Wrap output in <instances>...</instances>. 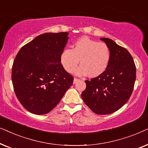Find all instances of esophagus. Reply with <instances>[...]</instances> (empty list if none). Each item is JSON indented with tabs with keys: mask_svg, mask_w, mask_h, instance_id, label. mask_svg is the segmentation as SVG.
Listing matches in <instances>:
<instances>
[{
	"mask_svg": "<svg viewBox=\"0 0 148 148\" xmlns=\"http://www.w3.org/2000/svg\"><path fill=\"white\" fill-rule=\"evenodd\" d=\"M80 79H78V78H74V80H73V84H76L77 82H79V81Z\"/></svg>",
	"mask_w": 148,
	"mask_h": 148,
	"instance_id": "1",
	"label": "esophagus"
}]
</instances>
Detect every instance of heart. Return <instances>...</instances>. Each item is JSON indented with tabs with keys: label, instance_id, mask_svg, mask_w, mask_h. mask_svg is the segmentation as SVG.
Returning a JSON list of instances; mask_svg holds the SVG:
<instances>
[{
	"label": "heart",
	"instance_id": "b5f03b06",
	"mask_svg": "<svg viewBox=\"0 0 148 148\" xmlns=\"http://www.w3.org/2000/svg\"><path fill=\"white\" fill-rule=\"evenodd\" d=\"M112 52L106 44L84 37L77 40L73 49L64 50L60 56L63 68L71 73L80 60L82 66L76 71L79 75L88 74L90 77H96L106 71L110 64Z\"/></svg>",
	"mask_w": 148,
	"mask_h": 148
}]
</instances>
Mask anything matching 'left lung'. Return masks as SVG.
<instances>
[{
	"instance_id": "obj_1",
	"label": "left lung",
	"mask_w": 148,
	"mask_h": 148,
	"mask_svg": "<svg viewBox=\"0 0 148 148\" xmlns=\"http://www.w3.org/2000/svg\"><path fill=\"white\" fill-rule=\"evenodd\" d=\"M111 50L108 69L101 75L85 81L82 98L97 114H108L120 109L130 98L136 79V66L128 50L113 40L100 38Z\"/></svg>"
}]
</instances>
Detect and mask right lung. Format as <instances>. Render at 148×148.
Instances as JSON below:
<instances>
[{
	"instance_id": "obj_1",
	"label": "right lung",
	"mask_w": 148,
	"mask_h": 148,
	"mask_svg": "<svg viewBox=\"0 0 148 148\" xmlns=\"http://www.w3.org/2000/svg\"><path fill=\"white\" fill-rule=\"evenodd\" d=\"M67 32L46 33L24 45L12 66V82L18 100L27 111L40 115L50 112L72 86L60 56Z\"/></svg>"
}]
</instances>
